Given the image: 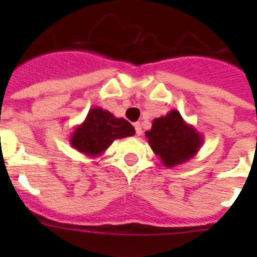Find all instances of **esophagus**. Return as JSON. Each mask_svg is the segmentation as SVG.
I'll return each instance as SVG.
<instances>
[{
  "label": "esophagus",
  "mask_w": 257,
  "mask_h": 257,
  "mask_svg": "<svg viewBox=\"0 0 257 257\" xmlns=\"http://www.w3.org/2000/svg\"><path fill=\"white\" fill-rule=\"evenodd\" d=\"M134 127H135V131H136V135L140 136L143 134V128H142V124H140V122H136V123H134Z\"/></svg>",
  "instance_id": "obj_1"
}]
</instances>
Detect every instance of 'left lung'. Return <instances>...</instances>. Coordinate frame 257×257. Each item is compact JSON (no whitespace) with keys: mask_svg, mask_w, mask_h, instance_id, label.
<instances>
[{"mask_svg":"<svg viewBox=\"0 0 257 257\" xmlns=\"http://www.w3.org/2000/svg\"><path fill=\"white\" fill-rule=\"evenodd\" d=\"M145 136L152 151L167 169L192 160L203 144V135L193 124L184 121L176 109L154 118L152 128Z\"/></svg>","mask_w":257,"mask_h":257,"instance_id":"1","label":"left lung"}]
</instances>
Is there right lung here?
Segmentation results:
<instances>
[{
	"label": "right lung",
	"mask_w": 257,
	"mask_h": 257,
	"mask_svg": "<svg viewBox=\"0 0 257 257\" xmlns=\"http://www.w3.org/2000/svg\"><path fill=\"white\" fill-rule=\"evenodd\" d=\"M135 135V128L124 118H117L106 109L94 106L85 121L74 127L70 145L81 154L91 158L100 157L117 139Z\"/></svg>",
	"instance_id": "obj_1"
}]
</instances>
